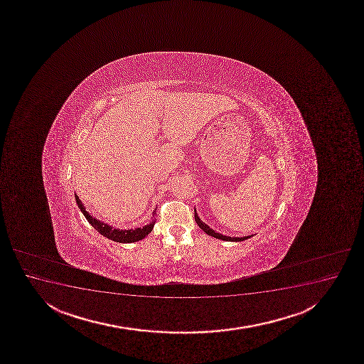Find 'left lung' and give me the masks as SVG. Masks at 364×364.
<instances>
[{
    "label": "left lung",
    "instance_id": "left-lung-1",
    "mask_svg": "<svg viewBox=\"0 0 364 364\" xmlns=\"http://www.w3.org/2000/svg\"><path fill=\"white\" fill-rule=\"evenodd\" d=\"M195 220H196L197 225L201 228L202 230L205 231L207 235L213 236L215 239L223 240V241H235V242H239V241L250 239V237L252 236H242V237H235V236H232V237H231V236L223 235L220 232H215L212 228L208 227L205 223L202 222L200 217H198V214H197L196 208H195Z\"/></svg>",
    "mask_w": 364,
    "mask_h": 364
}]
</instances>
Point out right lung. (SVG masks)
I'll list each match as a JSON object with an SVG mask.
<instances>
[{
  "instance_id": "1",
  "label": "right lung",
  "mask_w": 364,
  "mask_h": 364,
  "mask_svg": "<svg viewBox=\"0 0 364 364\" xmlns=\"http://www.w3.org/2000/svg\"><path fill=\"white\" fill-rule=\"evenodd\" d=\"M75 201H77V207L79 210H82L84 217L87 219V222L90 223L91 225L99 231L100 234L103 236H106L107 239L113 240L116 242H120V244H132V242H136L140 240L145 239L146 236L150 234L152 229H154V219L150 224H147L145 227L136 228V229H128V230H122V229H116V228L108 225L107 223L101 222L97 218H95L90 213L86 210L85 207L82 205V202L80 201V198L77 197L75 193ZM156 210H154V215H156Z\"/></svg>"
}]
</instances>
